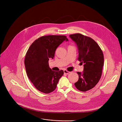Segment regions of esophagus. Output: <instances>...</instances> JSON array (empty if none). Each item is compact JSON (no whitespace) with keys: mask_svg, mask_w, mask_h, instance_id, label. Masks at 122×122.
<instances>
[{"mask_svg":"<svg viewBox=\"0 0 122 122\" xmlns=\"http://www.w3.org/2000/svg\"><path fill=\"white\" fill-rule=\"evenodd\" d=\"M64 74H65L68 75L70 73V72L67 71V70H64Z\"/></svg>","mask_w":122,"mask_h":122,"instance_id":"obj_1","label":"esophagus"}]
</instances>
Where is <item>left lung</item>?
<instances>
[{
	"label": "left lung",
	"mask_w": 122,
	"mask_h": 122,
	"mask_svg": "<svg viewBox=\"0 0 122 122\" xmlns=\"http://www.w3.org/2000/svg\"><path fill=\"white\" fill-rule=\"evenodd\" d=\"M69 36L77 45L78 60L84 63V71L77 72L79 80L75 86L78 90L86 92L93 88L101 78L104 65L103 52L98 44L90 37L79 33Z\"/></svg>",
	"instance_id": "8db88e82"
}]
</instances>
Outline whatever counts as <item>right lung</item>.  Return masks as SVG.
Listing matches in <instances>:
<instances>
[{
    "mask_svg": "<svg viewBox=\"0 0 122 122\" xmlns=\"http://www.w3.org/2000/svg\"><path fill=\"white\" fill-rule=\"evenodd\" d=\"M68 41L65 36L49 35L35 41L25 54V65L29 79L40 92L49 93L53 92L64 71H54L49 68V58L53 59L56 48L63 41Z\"/></svg>",
    "mask_w": 122,
    "mask_h": 122,
    "instance_id": "obj_1",
    "label": "right lung"
}]
</instances>
